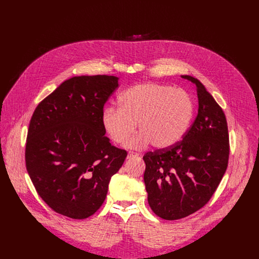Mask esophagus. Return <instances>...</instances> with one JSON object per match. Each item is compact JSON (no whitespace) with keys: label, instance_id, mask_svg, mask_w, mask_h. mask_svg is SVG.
<instances>
[{"label":"esophagus","instance_id":"1","mask_svg":"<svg viewBox=\"0 0 259 259\" xmlns=\"http://www.w3.org/2000/svg\"><path fill=\"white\" fill-rule=\"evenodd\" d=\"M139 155L137 154V153H133V152H130L129 154H128V156H127V158L128 159H133V158H136V157H138Z\"/></svg>","mask_w":259,"mask_h":259}]
</instances>
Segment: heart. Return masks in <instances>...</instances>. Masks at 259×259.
<instances>
[{"instance_id":"obj_1","label":"heart","mask_w":259,"mask_h":259,"mask_svg":"<svg viewBox=\"0 0 259 259\" xmlns=\"http://www.w3.org/2000/svg\"><path fill=\"white\" fill-rule=\"evenodd\" d=\"M120 107L105 106L101 123L114 142L123 144L133 135L136 124L140 133L130 141L132 149L150 143L167 149L187 134L195 114L191 95L168 85L146 83L133 86L119 96Z\"/></svg>"}]
</instances>
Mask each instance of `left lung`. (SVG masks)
I'll list each match as a JSON object with an SVG mask.
<instances>
[{
	"label": "left lung",
	"instance_id": "obj_1",
	"mask_svg": "<svg viewBox=\"0 0 259 259\" xmlns=\"http://www.w3.org/2000/svg\"><path fill=\"white\" fill-rule=\"evenodd\" d=\"M197 86L198 115L183 139L143 156L147 201L166 220L187 217L204 207L223 179L230 156L226 115L196 78L181 76Z\"/></svg>",
	"mask_w": 259,
	"mask_h": 259
}]
</instances>
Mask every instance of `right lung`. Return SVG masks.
<instances>
[{
  "label": "right lung",
  "instance_id": "1",
  "mask_svg": "<svg viewBox=\"0 0 259 259\" xmlns=\"http://www.w3.org/2000/svg\"><path fill=\"white\" fill-rule=\"evenodd\" d=\"M114 76L73 77L35 107L25 165L34 189L55 212L72 219L93 215L127 152L104 136L101 113L118 88Z\"/></svg>",
  "mask_w": 259,
  "mask_h": 259
}]
</instances>
